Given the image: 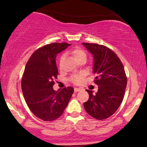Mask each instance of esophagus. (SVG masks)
Listing matches in <instances>:
<instances>
[{
	"label": "esophagus",
	"mask_w": 147,
	"mask_h": 147,
	"mask_svg": "<svg viewBox=\"0 0 147 147\" xmlns=\"http://www.w3.org/2000/svg\"><path fill=\"white\" fill-rule=\"evenodd\" d=\"M80 90H81V89H80V88H74V92H79V91H80Z\"/></svg>",
	"instance_id": "obj_1"
}]
</instances>
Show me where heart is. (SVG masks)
Wrapping results in <instances>:
<instances>
[{"label":"heart","mask_w":147,"mask_h":147,"mask_svg":"<svg viewBox=\"0 0 147 147\" xmlns=\"http://www.w3.org/2000/svg\"><path fill=\"white\" fill-rule=\"evenodd\" d=\"M71 53L73 55L74 57L75 58L76 61L82 59V58H85V59H86V52L84 51L83 49H80V48H78V47L75 48V49H73L71 51ZM63 58V56H61V57H60V61H62ZM84 76V74L83 73L76 74V75H74L72 76L71 78V80L74 84H80L82 82H83Z\"/></svg>","instance_id":"b5f03b06"}]
</instances>
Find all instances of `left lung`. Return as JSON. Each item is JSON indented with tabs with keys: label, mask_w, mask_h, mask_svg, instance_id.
<instances>
[{
	"label": "left lung",
	"mask_w": 147,
	"mask_h": 147,
	"mask_svg": "<svg viewBox=\"0 0 147 147\" xmlns=\"http://www.w3.org/2000/svg\"><path fill=\"white\" fill-rule=\"evenodd\" d=\"M94 59V82L98 86L95 94L86 90L89 100L84 103L86 112L97 120H104L114 114L123 100L127 84L123 64L113 51L96 43H82Z\"/></svg>",
	"instance_id": "obj_1"
}]
</instances>
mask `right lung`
<instances>
[{"mask_svg":"<svg viewBox=\"0 0 147 147\" xmlns=\"http://www.w3.org/2000/svg\"><path fill=\"white\" fill-rule=\"evenodd\" d=\"M71 44L54 43L34 52L26 64L21 81L22 91L28 107L44 121H52L63 114L74 93V88L53 90L58 70L55 58Z\"/></svg>","mask_w":147,"mask_h":147,"instance_id":"obj_1","label":"right lung"}]
</instances>
